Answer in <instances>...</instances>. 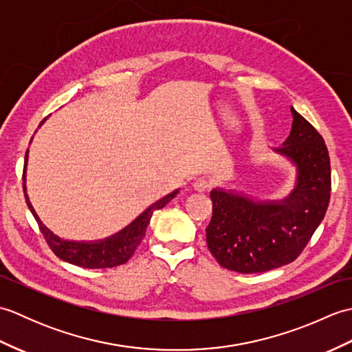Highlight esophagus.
<instances>
[{
	"mask_svg": "<svg viewBox=\"0 0 352 352\" xmlns=\"http://www.w3.org/2000/svg\"><path fill=\"white\" fill-rule=\"evenodd\" d=\"M208 182L204 180V178H198V180L193 182V189H195L197 192H206L208 189Z\"/></svg>",
	"mask_w": 352,
	"mask_h": 352,
	"instance_id": "obj_1",
	"label": "esophagus"
}]
</instances>
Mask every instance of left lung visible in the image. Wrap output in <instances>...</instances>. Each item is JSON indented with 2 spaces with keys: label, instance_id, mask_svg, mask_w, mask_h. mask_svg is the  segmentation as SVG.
Here are the masks:
<instances>
[{
  "label": "left lung",
  "instance_id": "left-lung-1",
  "mask_svg": "<svg viewBox=\"0 0 352 352\" xmlns=\"http://www.w3.org/2000/svg\"><path fill=\"white\" fill-rule=\"evenodd\" d=\"M292 130L274 153L295 168L286 197L258 199L236 189L210 192L213 216L206 228L219 265L241 274L266 272L294 261L322 222L331 192L330 157L322 136L290 107Z\"/></svg>",
  "mask_w": 352,
  "mask_h": 352
}]
</instances>
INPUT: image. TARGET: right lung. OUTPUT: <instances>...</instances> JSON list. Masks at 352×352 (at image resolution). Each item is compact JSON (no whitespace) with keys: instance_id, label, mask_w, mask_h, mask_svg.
Instances as JSON below:
<instances>
[{"instance_id":"obj_1","label":"right lung","mask_w":352,"mask_h":352,"mask_svg":"<svg viewBox=\"0 0 352 352\" xmlns=\"http://www.w3.org/2000/svg\"><path fill=\"white\" fill-rule=\"evenodd\" d=\"M47 121L43 119L39 126ZM33 140V139H32ZM30 140V144H32ZM28 164V149L25 153V163H24V195L25 203L30 208V212L34 216L36 222L39 223V228L42 234L47 239L50 248L54 251L58 258L68 261L71 265L87 267V269H100V267H113L118 265H124L125 261H129L130 257L136 251L138 245L140 243L142 239L145 236V231L149 221L153 218V213L155 210H160L166 206L172 198L177 197V193L180 189H175L174 192L168 193L163 198L157 199L148 208H145L136 219L131 221L129 226L119 230L118 233L111 234L109 237L98 239V241H69V239H63L57 236L54 231H51L37 216L33 204L30 203V198L27 195V180H25V170Z\"/></svg>"}]
</instances>
